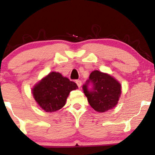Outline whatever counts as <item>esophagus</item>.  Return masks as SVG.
Masks as SVG:
<instances>
[{
  "label": "esophagus",
  "instance_id": "34e87169",
  "mask_svg": "<svg viewBox=\"0 0 155 155\" xmlns=\"http://www.w3.org/2000/svg\"><path fill=\"white\" fill-rule=\"evenodd\" d=\"M76 84L78 85V87H79V88L81 87V80H76Z\"/></svg>",
  "mask_w": 155,
  "mask_h": 155
}]
</instances>
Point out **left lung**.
I'll return each mask as SVG.
<instances>
[{"mask_svg":"<svg viewBox=\"0 0 155 155\" xmlns=\"http://www.w3.org/2000/svg\"><path fill=\"white\" fill-rule=\"evenodd\" d=\"M92 85L91 88L88 86ZM89 104L96 111L105 112L116 106L121 95V84L114 78L99 71L90 74L82 87Z\"/></svg>","mask_w":155,"mask_h":155,"instance_id":"1","label":"left lung"}]
</instances>
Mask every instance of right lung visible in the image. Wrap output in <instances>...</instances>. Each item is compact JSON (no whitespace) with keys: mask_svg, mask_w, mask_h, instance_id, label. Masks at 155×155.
<instances>
[{"mask_svg":"<svg viewBox=\"0 0 155 155\" xmlns=\"http://www.w3.org/2000/svg\"><path fill=\"white\" fill-rule=\"evenodd\" d=\"M78 88L76 84L58 72H51L32 90L33 95L40 107L46 112H54L65 106L72 90Z\"/></svg>","mask_w":155,"mask_h":155,"instance_id":"obj_1","label":"right lung"}]
</instances>
